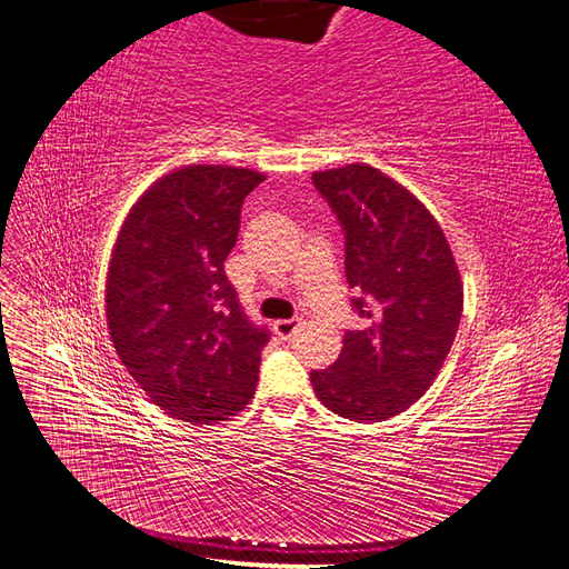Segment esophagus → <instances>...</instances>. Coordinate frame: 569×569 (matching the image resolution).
<instances>
[{
  "label": "esophagus",
  "mask_w": 569,
  "mask_h": 569,
  "mask_svg": "<svg viewBox=\"0 0 569 569\" xmlns=\"http://www.w3.org/2000/svg\"><path fill=\"white\" fill-rule=\"evenodd\" d=\"M297 327H299V320H278L272 325V330L280 339H289L291 335L297 332Z\"/></svg>",
  "instance_id": "esophagus-1"
}]
</instances>
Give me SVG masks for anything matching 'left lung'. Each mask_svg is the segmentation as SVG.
Masks as SVG:
<instances>
[{"label": "left lung", "mask_w": 569, "mask_h": 569, "mask_svg": "<svg viewBox=\"0 0 569 569\" xmlns=\"http://www.w3.org/2000/svg\"><path fill=\"white\" fill-rule=\"evenodd\" d=\"M318 192L347 232V280L363 330L343 335L337 363L313 370L325 408L356 422L399 416L432 387L462 316V280L439 220L380 168L316 170Z\"/></svg>", "instance_id": "8db88e82"}]
</instances>
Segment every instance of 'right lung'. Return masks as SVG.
I'll use <instances>...</instances> for the list:
<instances>
[{
    "instance_id": "obj_1",
    "label": "right lung",
    "mask_w": 569,
    "mask_h": 569,
    "mask_svg": "<svg viewBox=\"0 0 569 569\" xmlns=\"http://www.w3.org/2000/svg\"><path fill=\"white\" fill-rule=\"evenodd\" d=\"M251 168L168 170L132 203L107 272L113 349L153 406L192 425L230 420L253 399L268 332L226 278Z\"/></svg>"
}]
</instances>
